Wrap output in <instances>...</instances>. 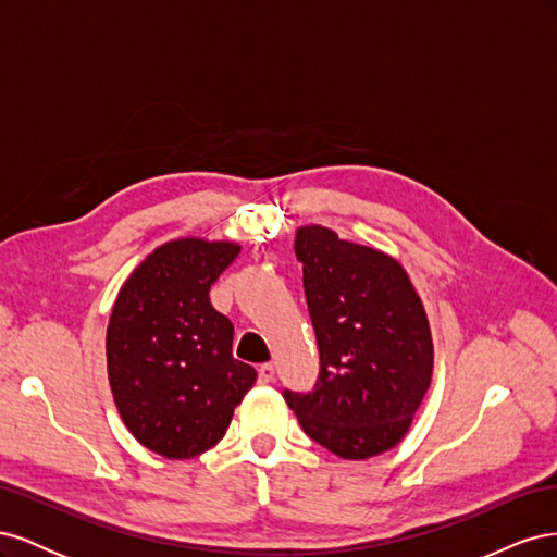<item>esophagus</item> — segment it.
I'll list each match as a JSON object with an SVG mask.
<instances>
[{
	"label": "esophagus",
	"instance_id": "1",
	"mask_svg": "<svg viewBox=\"0 0 557 557\" xmlns=\"http://www.w3.org/2000/svg\"><path fill=\"white\" fill-rule=\"evenodd\" d=\"M274 376H276V369H274V364H272V362H264V364H260V369H258V379H260V383H272V381H274Z\"/></svg>",
	"mask_w": 557,
	"mask_h": 557
}]
</instances>
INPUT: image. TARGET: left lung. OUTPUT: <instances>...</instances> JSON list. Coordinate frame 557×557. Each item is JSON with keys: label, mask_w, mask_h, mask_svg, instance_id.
<instances>
[{"label": "left lung", "mask_w": 557, "mask_h": 557, "mask_svg": "<svg viewBox=\"0 0 557 557\" xmlns=\"http://www.w3.org/2000/svg\"><path fill=\"white\" fill-rule=\"evenodd\" d=\"M320 352L307 395L285 391L301 430L344 460L397 446L430 391L434 346L413 283L387 252L323 225L295 232Z\"/></svg>", "instance_id": "1"}]
</instances>
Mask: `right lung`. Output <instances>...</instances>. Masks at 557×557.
Listing matches in <instances>:
<instances>
[{
  "label": "right lung",
  "mask_w": 557,
  "mask_h": 557,
  "mask_svg": "<svg viewBox=\"0 0 557 557\" xmlns=\"http://www.w3.org/2000/svg\"><path fill=\"white\" fill-rule=\"evenodd\" d=\"M239 252L234 242L172 239L134 267L113 301L107 372L115 409L134 440L166 460L221 442L258 379L234 360V327L209 299Z\"/></svg>",
  "instance_id": "obj_1"
}]
</instances>
